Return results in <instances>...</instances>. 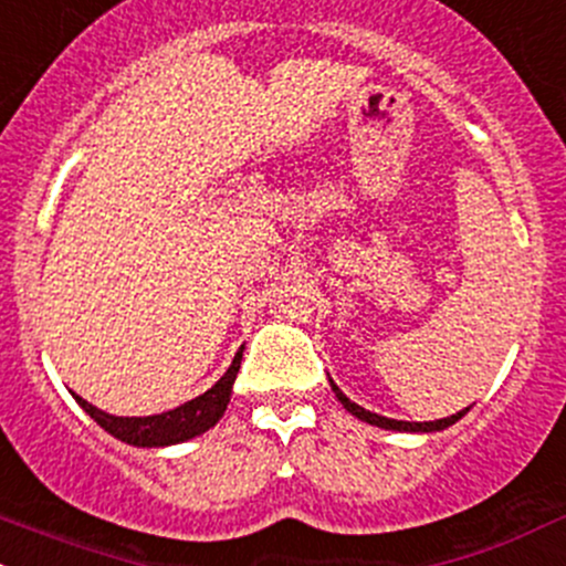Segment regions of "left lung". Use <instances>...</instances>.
Returning a JSON list of instances; mask_svg holds the SVG:
<instances>
[{"label": "left lung", "mask_w": 566, "mask_h": 566, "mask_svg": "<svg viewBox=\"0 0 566 566\" xmlns=\"http://www.w3.org/2000/svg\"><path fill=\"white\" fill-rule=\"evenodd\" d=\"M329 384H332V392L337 395V400H340L343 409H346L348 413H354V417L363 419V422L376 424V428L400 430V433H436V430H444V428H450V424H455L458 419L463 417L465 411H469V409H463V411L452 413V417L433 419V422H403V419H389V417H381V413H373V411H368V409H363V406H357V403H354V400H348L346 395L340 392V387H337V384L332 381V378H329Z\"/></svg>", "instance_id": "left-lung-1"}]
</instances>
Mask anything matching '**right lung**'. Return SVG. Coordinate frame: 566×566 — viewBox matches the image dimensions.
I'll return each instance as SVG.
<instances>
[{
    "mask_svg": "<svg viewBox=\"0 0 566 566\" xmlns=\"http://www.w3.org/2000/svg\"><path fill=\"white\" fill-rule=\"evenodd\" d=\"M242 365V348L237 352L231 368L220 376V381H214V387H209L207 392L198 395V398L188 400V403L177 406L171 411L153 413V417H114V413L101 411L97 406L86 403L84 398L75 395V403L81 406L103 430H108L114 439L125 441L133 447H171L182 444V441L196 439V436L207 433L209 428L220 422L226 406L231 400V389H234V378L240 373Z\"/></svg>",
    "mask_w": 566,
    "mask_h": 566,
    "instance_id": "add662e5",
    "label": "right lung"
}]
</instances>
